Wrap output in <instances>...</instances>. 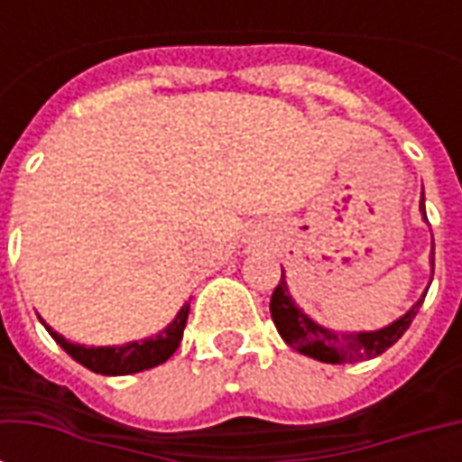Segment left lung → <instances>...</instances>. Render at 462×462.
I'll list each match as a JSON object with an SVG mask.
<instances>
[{
	"label": "left lung",
	"mask_w": 462,
	"mask_h": 462,
	"mask_svg": "<svg viewBox=\"0 0 462 462\" xmlns=\"http://www.w3.org/2000/svg\"><path fill=\"white\" fill-rule=\"evenodd\" d=\"M420 215H423V220H428L423 198H420ZM430 267H433V257H430ZM426 291L420 294V300L406 314H401L396 321H391V324L381 327V329L334 331L321 327L319 321L311 319L310 314L301 310L297 301L291 300L290 287H287V277H284V270H282L280 284L272 291L270 311L272 321H274V327L280 331V337L294 351H300L304 356L317 358V361H324V364H351V361H364V358L378 356L388 346H393L403 337V331L411 327V321L416 319L418 310H420V304L426 300Z\"/></svg>",
	"instance_id": "1"
}]
</instances>
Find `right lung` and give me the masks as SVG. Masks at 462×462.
<instances>
[{
	"instance_id": "right-lung-1",
	"label": "right lung",
	"mask_w": 462,
	"mask_h": 462,
	"mask_svg": "<svg viewBox=\"0 0 462 462\" xmlns=\"http://www.w3.org/2000/svg\"><path fill=\"white\" fill-rule=\"evenodd\" d=\"M188 311H190V301H185L180 311L175 314V319L158 331L155 337L141 341H128L121 346H84V344H74V341L64 339L59 331H54L46 321H42L46 331L54 337L59 346L64 348L69 356L79 361L94 374H104V376H128V374H138L145 368L165 364L168 358L175 354V348L180 346L182 329L188 321Z\"/></svg>"
}]
</instances>
